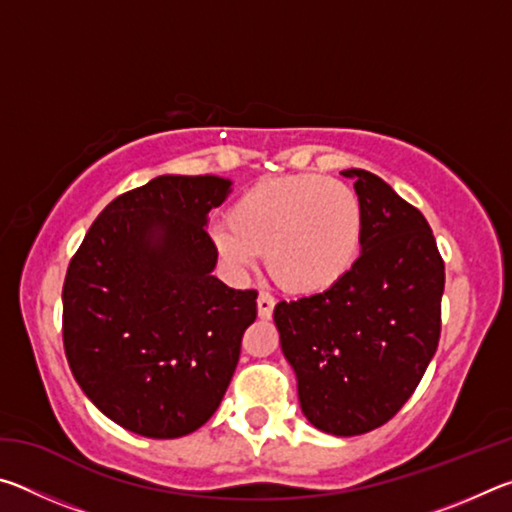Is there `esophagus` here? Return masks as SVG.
Returning a JSON list of instances; mask_svg holds the SVG:
<instances>
[{
	"instance_id": "obj_1",
	"label": "esophagus",
	"mask_w": 512,
	"mask_h": 512,
	"mask_svg": "<svg viewBox=\"0 0 512 512\" xmlns=\"http://www.w3.org/2000/svg\"><path fill=\"white\" fill-rule=\"evenodd\" d=\"M273 309H275V298L271 296V293L259 291V296H257V314H259V318H264V320L271 318Z\"/></svg>"
}]
</instances>
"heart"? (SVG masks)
Returning <instances> with one entry per match:
<instances>
[{"label":"heart","mask_w":512,"mask_h":512,"mask_svg":"<svg viewBox=\"0 0 512 512\" xmlns=\"http://www.w3.org/2000/svg\"><path fill=\"white\" fill-rule=\"evenodd\" d=\"M363 210L341 180L300 173L262 180L212 228V246L235 273H248L266 253L273 280L293 296L334 289L361 253Z\"/></svg>","instance_id":"heart-1"}]
</instances>
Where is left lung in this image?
<instances>
[{
    "label": "left lung",
    "instance_id": "left-lung-1",
    "mask_svg": "<svg viewBox=\"0 0 512 512\" xmlns=\"http://www.w3.org/2000/svg\"><path fill=\"white\" fill-rule=\"evenodd\" d=\"M343 176L363 210L357 264L334 289L277 302L273 318L307 420L359 436L402 409L436 354L445 262L418 207L375 173Z\"/></svg>",
    "mask_w": 512,
    "mask_h": 512
}]
</instances>
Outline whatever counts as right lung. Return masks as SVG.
<instances>
[{
  "label": "right lung",
  "instance_id": "right-lung-1",
  "mask_svg": "<svg viewBox=\"0 0 512 512\" xmlns=\"http://www.w3.org/2000/svg\"><path fill=\"white\" fill-rule=\"evenodd\" d=\"M219 176H158L90 225L63 284V343L83 393L146 438H180L219 409L257 291L214 277L207 214Z\"/></svg>",
  "mask_w": 512,
  "mask_h": 512
}]
</instances>
